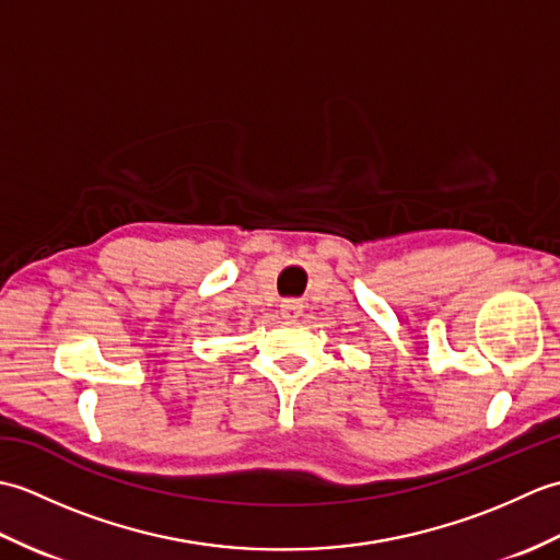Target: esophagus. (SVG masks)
I'll use <instances>...</instances> for the list:
<instances>
[{"label": "esophagus", "mask_w": 560, "mask_h": 560, "mask_svg": "<svg viewBox=\"0 0 560 560\" xmlns=\"http://www.w3.org/2000/svg\"><path fill=\"white\" fill-rule=\"evenodd\" d=\"M303 313V305L299 301H283L281 303V315L287 319H299Z\"/></svg>", "instance_id": "34e87169"}]
</instances>
